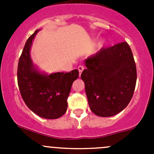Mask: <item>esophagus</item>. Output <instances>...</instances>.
Returning <instances> with one entry per match:
<instances>
[{
  "instance_id": "esophagus-1",
  "label": "esophagus",
  "mask_w": 154,
  "mask_h": 154,
  "mask_svg": "<svg viewBox=\"0 0 154 154\" xmlns=\"http://www.w3.org/2000/svg\"><path fill=\"white\" fill-rule=\"evenodd\" d=\"M84 66H78V71H79V72H80V74H81L82 73V71H83V70H84Z\"/></svg>"
}]
</instances>
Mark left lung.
Returning <instances> with one entry per match:
<instances>
[{
  "mask_svg": "<svg viewBox=\"0 0 154 154\" xmlns=\"http://www.w3.org/2000/svg\"><path fill=\"white\" fill-rule=\"evenodd\" d=\"M81 79L91 112L100 117L118 114L130 103L136 87V66L127 42L102 48L85 60Z\"/></svg>",
  "mask_w": 154,
  "mask_h": 154,
  "instance_id": "8db88e82",
  "label": "left lung"
}]
</instances>
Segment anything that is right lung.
Instances as JSON below:
<instances>
[{
    "label": "right lung",
    "instance_id": "add662e5",
    "mask_svg": "<svg viewBox=\"0 0 154 154\" xmlns=\"http://www.w3.org/2000/svg\"><path fill=\"white\" fill-rule=\"evenodd\" d=\"M36 29L27 40L19 58L18 85L28 108L38 116L47 119L61 117L67 110V99L73 82L79 77L78 70L57 72L47 75L36 69L30 58L31 45Z\"/></svg>",
    "mask_w": 154,
    "mask_h": 154
}]
</instances>
